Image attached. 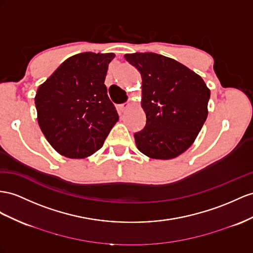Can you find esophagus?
<instances>
[{
  "instance_id": "1",
  "label": "esophagus",
  "mask_w": 253,
  "mask_h": 253,
  "mask_svg": "<svg viewBox=\"0 0 253 253\" xmlns=\"http://www.w3.org/2000/svg\"><path fill=\"white\" fill-rule=\"evenodd\" d=\"M130 108V103L129 102H125V103H122V105H120V110L122 112H125L127 109Z\"/></svg>"
}]
</instances>
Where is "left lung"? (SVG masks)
<instances>
[{
	"label": "left lung",
	"instance_id": "1",
	"mask_svg": "<svg viewBox=\"0 0 253 253\" xmlns=\"http://www.w3.org/2000/svg\"><path fill=\"white\" fill-rule=\"evenodd\" d=\"M142 78L145 127L134 133L138 150L153 159H172L188 150L207 119L211 90L185 65L161 54L128 53Z\"/></svg>",
	"mask_w": 253,
	"mask_h": 253
}]
</instances>
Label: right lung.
<instances>
[{
	"label": "right lung",
	"instance_id": "1",
	"mask_svg": "<svg viewBox=\"0 0 253 253\" xmlns=\"http://www.w3.org/2000/svg\"><path fill=\"white\" fill-rule=\"evenodd\" d=\"M114 56L94 52L70 56L38 87V125L63 156L80 159L93 155L119 121L105 85Z\"/></svg>",
	"mask_w": 253,
	"mask_h": 253
}]
</instances>
